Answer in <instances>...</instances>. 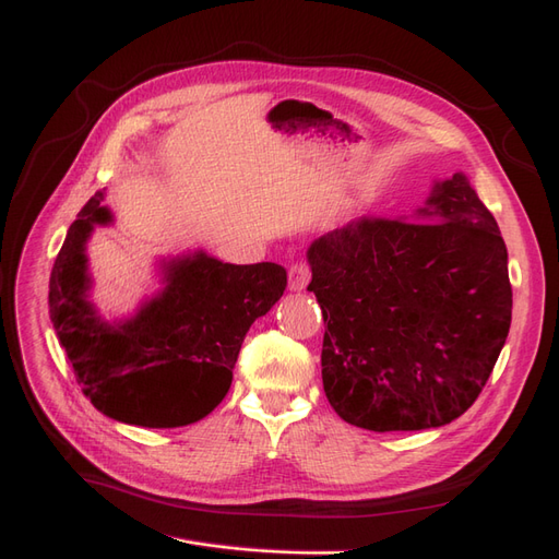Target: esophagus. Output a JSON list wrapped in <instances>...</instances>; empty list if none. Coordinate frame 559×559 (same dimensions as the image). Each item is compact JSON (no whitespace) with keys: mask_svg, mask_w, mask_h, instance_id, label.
Wrapping results in <instances>:
<instances>
[{"mask_svg":"<svg viewBox=\"0 0 559 559\" xmlns=\"http://www.w3.org/2000/svg\"><path fill=\"white\" fill-rule=\"evenodd\" d=\"M309 278H311V271L307 264H293L290 271H288V288L293 293H301L309 285Z\"/></svg>","mask_w":559,"mask_h":559,"instance_id":"obj_1","label":"esophagus"}]
</instances>
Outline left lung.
Masks as SVG:
<instances>
[{
    "label": "left lung",
    "instance_id": "8db88e82",
    "mask_svg": "<svg viewBox=\"0 0 559 559\" xmlns=\"http://www.w3.org/2000/svg\"><path fill=\"white\" fill-rule=\"evenodd\" d=\"M328 323L323 389L348 424L438 428L480 395L513 313L499 225L464 173L412 217H362L309 246Z\"/></svg>",
    "mask_w": 559,
    "mask_h": 559
}]
</instances>
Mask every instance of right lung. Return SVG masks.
Listing matches in <instances>:
<instances>
[{
  "label": "right lung",
  "mask_w": 559,
  "mask_h": 559,
  "mask_svg": "<svg viewBox=\"0 0 559 559\" xmlns=\"http://www.w3.org/2000/svg\"><path fill=\"white\" fill-rule=\"evenodd\" d=\"M105 191L79 211L49 281V313L74 377L105 417L178 428L211 414L231 386L250 325L281 299V264H227L205 250L158 262L164 288L123 321L91 301L86 243L115 215Z\"/></svg>",
  "instance_id": "right-lung-1"
}]
</instances>
